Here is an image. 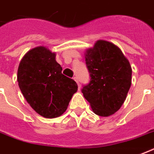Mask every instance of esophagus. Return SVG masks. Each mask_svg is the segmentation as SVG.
<instances>
[{"label":"esophagus","instance_id":"34e87169","mask_svg":"<svg viewBox=\"0 0 154 154\" xmlns=\"http://www.w3.org/2000/svg\"><path fill=\"white\" fill-rule=\"evenodd\" d=\"M73 80H74L75 82H77V85H78V87H79V89H80V85H79V82H78V79H77V77H73Z\"/></svg>","mask_w":154,"mask_h":154}]
</instances>
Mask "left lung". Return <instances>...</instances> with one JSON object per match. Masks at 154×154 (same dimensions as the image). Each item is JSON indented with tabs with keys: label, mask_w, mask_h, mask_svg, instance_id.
I'll return each instance as SVG.
<instances>
[{
	"label": "left lung",
	"mask_w": 154,
	"mask_h": 154,
	"mask_svg": "<svg viewBox=\"0 0 154 154\" xmlns=\"http://www.w3.org/2000/svg\"><path fill=\"white\" fill-rule=\"evenodd\" d=\"M90 81L82 92L93 111L110 116L119 111L132 84V68L120 49L108 41L98 40L85 51Z\"/></svg>",
	"instance_id": "8db88e82"
}]
</instances>
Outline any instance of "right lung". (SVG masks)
<instances>
[{
    "instance_id": "1",
    "label": "right lung",
    "mask_w": 154,
    "mask_h": 154,
    "mask_svg": "<svg viewBox=\"0 0 154 154\" xmlns=\"http://www.w3.org/2000/svg\"><path fill=\"white\" fill-rule=\"evenodd\" d=\"M17 78L26 102L45 118L61 116L77 90L76 82L62 74L56 53L43 46L26 53L20 61Z\"/></svg>"
}]
</instances>
